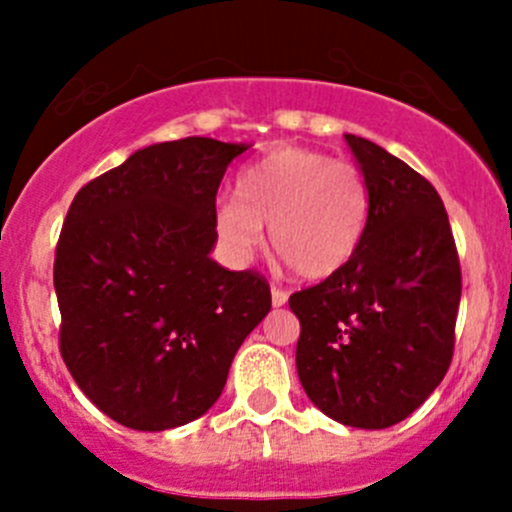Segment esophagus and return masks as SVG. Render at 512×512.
<instances>
[{
  "label": "esophagus",
  "mask_w": 512,
  "mask_h": 512,
  "mask_svg": "<svg viewBox=\"0 0 512 512\" xmlns=\"http://www.w3.org/2000/svg\"><path fill=\"white\" fill-rule=\"evenodd\" d=\"M287 299H289V294L285 292V289L272 287V304H275V307H285Z\"/></svg>",
  "instance_id": "obj_1"
}]
</instances>
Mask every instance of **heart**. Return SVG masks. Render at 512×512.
<instances>
[{
  "mask_svg": "<svg viewBox=\"0 0 512 512\" xmlns=\"http://www.w3.org/2000/svg\"><path fill=\"white\" fill-rule=\"evenodd\" d=\"M369 213V183L354 163L287 146L242 170L215 227L237 260H250L270 227L272 250L294 275L324 280L359 250Z\"/></svg>",
  "mask_w": 512,
  "mask_h": 512,
  "instance_id": "heart-1",
  "label": "heart"
}]
</instances>
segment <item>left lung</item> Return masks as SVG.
I'll return each instance as SVG.
<instances>
[{"label": "left lung", "instance_id": "obj_1", "mask_svg": "<svg viewBox=\"0 0 512 512\" xmlns=\"http://www.w3.org/2000/svg\"><path fill=\"white\" fill-rule=\"evenodd\" d=\"M371 193L359 250L319 285L294 292L297 374L319 411L354 428L411 416L453 356L461 265L441 195L414 168L347 133Z\"/></svg>", "mask_w": 512, "mask_h": 512}]
</instances>
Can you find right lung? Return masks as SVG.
Masks as SVG:
<instances>
[{"instance_id": "1", "label": "right lung", "mask_w": 512, "mask_h": 512, "mask_svg": "<svg viewBox=\"0 0 512 512\" xmlns=\"http://www.w3.org/2000/svg\"><path fill=\"white\" fill-rule=\"evenodd\" d=\"M245 143H153L76 193L54 260L61 356L79 389L136 431L195 421L272 307L255 272L210 257L215 195Z\"/></svg>"}]
</instances>
